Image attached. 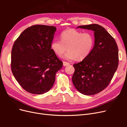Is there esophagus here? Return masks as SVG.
I'll use <instances>...</instances> for the list:
<instances>
[{"instance_id": "34e87169", "label": "esophagus", "mask_w": 127, "mask_h": 127, "mask_svg": "<svg viewBox=\"0 0 127 127\" xmlns=\"http://www.w3.org/2000/svg\"><path fill=\"white\" fill-rule=\"evenodd\" d=\"M69 64L67 63V62H64H64H63L64 66H67V65H69Z\"/></svg>"}]
</instances>
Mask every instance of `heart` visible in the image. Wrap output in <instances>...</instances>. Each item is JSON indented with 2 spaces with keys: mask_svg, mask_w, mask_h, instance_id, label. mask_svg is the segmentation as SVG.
Listing matches in <instances>:
<instances>
[{
  "mask_svg": "<svg viewBox=\"0 0 127 127\" xmlns=\"http://www.w3.org/2000/svg\"><path fill=\"white\" fill-rule=\"evenodd\" d=\"M60 38L61 40H54L52 42L51 48L59 57L62 56L67 48L68 51L64 58L68 61L85 59L94 45V37L91 33H82L75 29L64 31L61 33Z\"/></svg>",
  "mask_w": 127,
  "mask_h": 127,
  "instance_id": "b5f03b06",
  "label": "heart"
}]
</instances>
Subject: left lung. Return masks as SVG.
<instances>
[{
    "mask_svg": "<svg viewBox=\"0 0 127 127\" xmlns=\"http://www.w3.org/2000/svg\"><path fill=\"white\" fill-rule=\"evenodd\" d=\"M77 28L94 32V45L81 62L74 64L72 82L76 90L85 95L99 93L108 86L119 64L118 48L114 38L103 27L93 24Z\"/></svg>",
    "mask_w": 127,
    "mask_h": 127,
    "instance_id": "1",
    "label": "left lung"
}]
</instances>
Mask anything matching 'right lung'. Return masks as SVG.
I'll use <instances>...</instances> for the list:
<instances>
[{
    "label": "right lung",
    "instance_id": "add662e5",
    "mask_svg": "<svg viewBox=\"0 0 127 127\" xmlns=\"http://www.w3.org/2000/svg\"><path fill=\"white\" fill-rule=\"evenodd\" d=\"M56 28L35 25L25 29L14 42L11 69L18 83L33 94L48 92L55 82L56 74L63 67L51 48Z\"/></svg>",
    "mask_w": 127,
    "mask_h": 127
}]
</instances>
